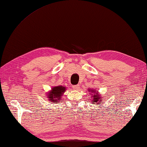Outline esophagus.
I'll use <instances>...</instances> for the list:
<instances>
[{"instance_id":"esophagus-1","label":"esophagus","mask_w":147,"mask_h":147,"mask_svg":"<svg viewBox=\"0 0 147 147\" xmlns=\"http://www.w3.org/2000/svg\"><path fill=\"white\" fill-rule=\"evenodd\" d=\"M72 88H73L74 90L77 91V90H79V89H80V86H79V84H77V85H74V86H72Z\"/></svg>"}]
</instances>
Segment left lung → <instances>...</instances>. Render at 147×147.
<instances>
[{
  "label": "left lung",
  "mask_w": 147,
  "mask_h": 147,
  "mask_svg": "<svg viewBox=\"0 0 147 147\" xmlns=\"http://www.w3.org/2000/svg\"><path fill=\"white\" fill-rule=\"evenodd\" d=\"M91 92H94L93 90H91ZM100 96H98V94H95V95H93V96H92V97L93 98H92V102H94V103H97L98 101H99V100H101V98L100 97H99Z\"/></svg>",
  "instance_id": "obj_1"
}]
</instances>
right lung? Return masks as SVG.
<instances>
[{
    "label": "right lung",
    "mask_w": 147,
    "mask_h": 147,
    "mask_svg": "<svg viewBox=\"0 0 147 147\" xmlns=\"http://www.w3.org/2000/svg\"><path fill=\"white\" fill-rule=\"evenodd\" d=\"M65 91V88L61 86H57L53 88L52 91L49 92V95L47 96L49 100L53 103H58L59 101H61V97L63 93Z\"/></svg>",
    "instance_id": "add662e5"
}]
</instances>
